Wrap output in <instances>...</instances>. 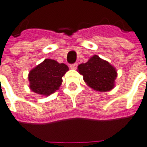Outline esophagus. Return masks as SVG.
Segmentation results:
<instances>
[{
  "instance_id": "esophagus-1",
  "label": "esophagus",
  "mask_w": 147,
  "mask_h": 147,
  "mask_svg": "<svg viewBox=\"0 0 147 147\" xmlns=\"http://www.w3.org/2000/svg\"><path fill=\"white\" fill-rule=\"evenodd\" d=\"M77 66H78V63H72V64H70V68H71V69H76Z\"/></svg>"
}]
</instances>
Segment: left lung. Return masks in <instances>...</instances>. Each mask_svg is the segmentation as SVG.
<instances>
[{
  "instance_id": "left-lung-1",
  "label": "left lung",
  "mask_w": 147,
  "mask_h": 147,
  "mask_svg": "<svg viewBox=\"0 0 147 147\" xmlns=\"http://www.w3.org/2000/svg\"><path fill=\"white\" fill-rule=\"evenodd\" d=\"M78 70L88 86L95 91H108L115 86V68L98 56H93L87 63L80 64Z\"/></svg>"
}]
</instances>
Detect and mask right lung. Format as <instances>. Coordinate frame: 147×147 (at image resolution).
Returning <instances> with one entry per match:
<instances>
[{
    "instance_id": "add662e5",
    "label": "right lung",
    "mask_w": 147,
    "mask_h": 147,
    "mask_svg": "<svg viewBox=\"0 0 147 147\" xmlns=\"http://www.w3.org/2000/svg\"><path fill=\"white\" fill-rule=\"evenodd\" d=\"M68 71L64 63L51 59H45L28 74L30 89L43 95H49L58 90L62 84V77Z\"/></svg>"
}]
</instances>
